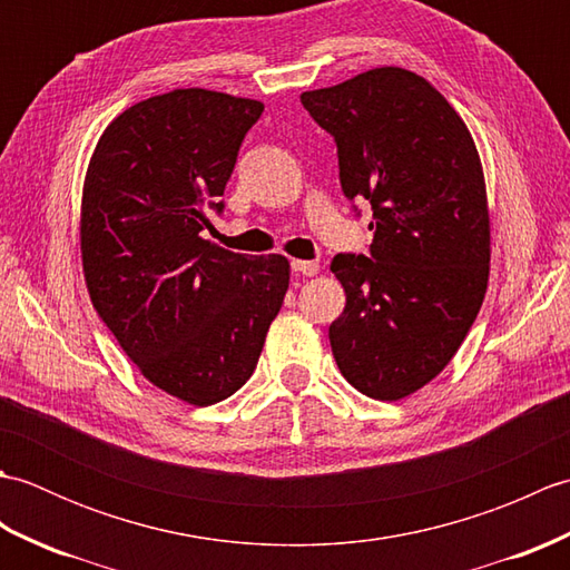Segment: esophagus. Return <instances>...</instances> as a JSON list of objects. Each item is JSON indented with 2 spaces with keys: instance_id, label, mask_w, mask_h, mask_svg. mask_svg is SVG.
<instances>
[{
  "instance_id": "obj_1",
  "label": "esophagus",
  "mask_w": 570,
  "mask_h": 570,
  "mask_svg": "<svg viewBox=\"0 0 570 570\" xmlns=\"http://www.w3.org/2000/svg\"><path fill=\"white\" fill-rule=\"evenodd\" d=\"M292 269L296 274H304V276H316L321 272V264L318 262H308V259H294L292 262Z\"/></svg>"
}]
</instances>
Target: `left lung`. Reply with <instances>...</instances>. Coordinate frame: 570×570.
Masks as SVG:
<instances>
[{
    "mask_svg": "<svg viewBox=\"0 0 570 570\" xmlns=\"http://www.w3.org/2000/svg\"><path fill=\"white\" fill-rule=\"evenodd\" d=\"M301 105L335 139L345 198L372 205L367 257L331 262L345 288L333 357L357 392L396 402L451 362L485 298L490 215L475 141L404 68L360 72Z\"/></svg>",
    "mask_w": 570,
    "mask_h": 570,
    "instance_id": "8db88e82",
    "label": "left lung"
}]
</instances>
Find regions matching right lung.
<instances>
[{"label": "right lung", "instance_id": "1", "mask_svg": "<svg viewBox=\"0 0 570 570\" xmlns=\"http://www.w3.org/2000/svg\"><path fill=\"white\" fill-rule=\"evenodd\" d=\"M264 105L203 88L131 105L102 131L82 188L92 306L144 377L210 406L245 384L284 304L288 262L210 245L208 210Z\"/></svg>", "mask_w": 570, "mask_h": 570}]
</instances>
